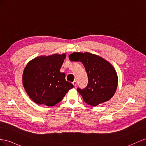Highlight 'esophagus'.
Listing matches in <instances>:
<instances>
[{"instance_id":"esophagus-1","label":"esophagus","mask_w":146,"mask_h":146,"mask_svg":"<svg viewBox=\"0 0 146 146\" xmlns=\"http://www.w3.org/2000/svg\"><path fill=\"white\" fill-rule=\"evenodd\" d=\"M73 86H74V87H76V81H74L73 82Z\"/></svg>"}]
</instances>
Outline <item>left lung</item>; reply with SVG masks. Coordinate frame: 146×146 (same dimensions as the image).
Returning <instances> with one entry per match:
<instances>
[{
	"mask_svg": "<svg viewBox=\"0 0 146 146\" xmlns=\"http://www.w3.org/2000/svg\"><path fill=\"white\" fill-rule=\"evenodd\" d=\"M69 59L81 62L87 72L88 86L83 89H77L86 103L91 106H99L113 96L117 88L118 76L109 62L89 52H73L69 55Z\"/></svg>",
	"mask_w": 146,
	"mask_h": 146,
	"instance_id": "left-lung-1",
	"label": "left lung"
}]
</instances>
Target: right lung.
<instances>
[{
    "instance_id": "obj_1",
    "label": "right lung",
    "mask_w": 146,
    "mask_h": 146,
    "mask_svg": "<svg viewBox=\"0 0 146 146\" xmlns=\"http://www.w3.org/2000/svg\"><path fill=\"white\" fill-rule=\"evenodd\" d=\"M66 55L40 56L29 62L23 73L26 92L39 105L54 106L62 100L73 85L60 72Z\"/></svg>"
}]
</instances>
